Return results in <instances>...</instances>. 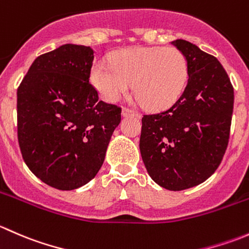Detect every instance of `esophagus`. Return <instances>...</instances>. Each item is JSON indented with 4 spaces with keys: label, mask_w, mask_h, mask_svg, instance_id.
<instances>
[{
    "label": "esophagus",
    "mask_w": 249,
    "mask_h": 249,
    "mask_svg": "<svg viewBox=\"0 0 249 249\" xmlns=\"http://www.w3.org/2000/svg\"><path fill=\"white\" fill-rule=\"evenodd\" d=\"M122 115H123V117H129V115H137V117H140L139 113L135 112L134 109L127 108V107H123V109H122Z\"/></svg>",
    "instance_id": "1"
}]
</instances>
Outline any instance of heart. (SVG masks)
Wrapping results in <instances>:
<instances>
[{
	"label": "heart",
	"mask_w": 249,
	"mask_h": 249,
	"mask_svg": "<svg viewBox=\"0 0 249 249\" xmlns=\"http://www.w3.org/2000/svg\"><path fill=\"white\" fill-rule=\"evenodd\" d=\"M189 69L184 54L173 47H134L110 56V65L99 61L91 82L101 96L117 102L132 90L150 109H165L178 101L187 87Z\"/></svg>",
	"instance_id": "obj_1"
}]
</instances>
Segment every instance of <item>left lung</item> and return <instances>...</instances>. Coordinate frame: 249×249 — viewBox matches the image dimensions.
<instances>
[{"label":"left lung","mask_w":249,"mask_h":249,"mask_svg":"<svg viewBox=\"0 0 249 249\" xmlns=\"http://www.w3.org/2000/svg\"><path fill=\"white\" fill-rule=\"evenodd\" d=\"M189 78L169 109L143 115L140 150L148 175L165 189L184 190L205 182L219 166L229 142L233 89L217 57L184 39Z\"/></svg>","instance_id":"1"}]
</instances>
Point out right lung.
Listing matches in <instances>:
<instances>
[{"instance_id": "1", "label": "right lung", "mask_w": 249, "mask_h": 249, "mask_svg": "<svg viewBox=\"0 0 249 249\" xmlns=\"http://www.w3.org/2000/svg\"><path fill=\"white\" fill-rule=\"evenodd\" d=\"M90 47L64 44L32 62L17 92L22 159L42 182L60 190L87 184L104 164L122 109L99 100L89 83Z\"/></svg>"}]
</instances>
